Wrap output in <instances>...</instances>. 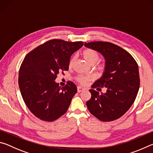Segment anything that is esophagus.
I'll return each instance as SVG.
<instances>
[{"label":"esophagus","mask_w":153,"mask_h":153,"mask_svg":"<svg viewBox=\"0 0 153 153\" xmlns=\"http://www.w3.org/2000/svg\"><path fill=\"white\" fill-rule=\"evenodd\" d=\"M84 88H82L81 86H78L77 87V92H81L82 91H84Z\"/></svg>","instance_id":"1"}]
</instances>
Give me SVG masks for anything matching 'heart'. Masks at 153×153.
<instances>
[{
	"mask_svg": "<svg viewBox=\"0 0 153 153\" xmlns=\"http://www.w3.org/2000/svg\"><path fill=\"white\" fill-rule=\"evenodd\" d=\"M83 56L86 59V61L90 64H94L97 63L98 59H99V54L98 52L95 50H93L91 48L86 49L83 52ZM75 61V56H73L69 61V67H71ZM102 65L99 66L100 69H102ZM92 79V77L88 75H79L77 76V80L80 84H85L87 82Z\"/></svg>",
	"mask_w": 153,
	"mask_h": 153,
	"instance_id": "b5f03b06",
	"label": "heart"
}]
</instances>
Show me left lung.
I'll return each mask as SVG.
<instances>
[{"mask_svg": "<svg viewBox=\"0 0 153 153\" xmlns=\"http://www.w3.org/2000/svg\"><path fill=\"white\" fill-rule=\"evenodd\" d=\"M86 47L104 56L105 71L94 82L92 88L105 87L107 92L99 94L89 90L91 98L86 102L90 113L102 121H111L123 116L134 102L140 87L138 66L128 52L108 42H85Z\"/></svg>", "mask_w": 153, "mask_h": 153, "instance_id": "obj_1", "label": "left lung"}]
</instances>
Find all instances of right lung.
I'll return each instance as SVG.
<instances>
[{
	"label": "right lung",
	"instance_id": "obj_1",
	"mask_svg": "<svg viewBox=\"0 0 153 153\" xmlns=\"http://www.w3.org/2000/svg\"><path fill=\"white\" fill-rule=\"evenodd\" d=\"M83 45L81 41L53 39L37 46L25 56L18 82L24 102L36 117L49 122L67 112L77 87L68 81L61 88L55 80L60 72L64 74V71H68L71 55Z\"/></svg>",
	"mask_w": 153,
	"mask_h": 153
}]
</instances>
